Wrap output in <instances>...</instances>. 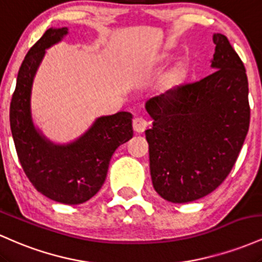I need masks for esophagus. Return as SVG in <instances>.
Returning <instances> with one entry per match:
<instances>
[{
  "mask_svg": "<svg viewBox=\"0 0 262 262\" xmlns=\"http://www.w3.org/2000/svg\"><path fill=\"white\" fill-rule=\"evenodd\" d=\"M146 127H148V122L141 117H135L133 119V129L137 133H143Z\"/></svg>",
  "mask_w": 262,
  "mask_h": 262,
  "instance_id": "obj_1",
  "label": "esophagus"
}]
</instances>
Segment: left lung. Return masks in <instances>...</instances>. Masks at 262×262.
I'll return each instance as SVG.
<instances>
[{
  "instance_id": "1",
  "label": "left lung",
  "mask_w": 262,
  "mask_h": 262,
  "mask_svg": "<svg viewBox=\"0 0 262 262\" xmlns=\"http://www.w3.org/2000/svg\"><path fill=\"white\" fill-rule=\"evenodd\" d=\"M213 73L146 101L152 186L164 200H200L224 181L250 123L245 68L229 40L213 34Z\"/></svg>"
}]
</instances>
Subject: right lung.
Returning <instances> with one entry per match:
<instances>
[{
	"label": "right lung",
	"mask_w": 262,
	"mask_h": 262,
	"mask_svg": "<svg viewBox=\"0 0 262 262\" xmlns=\"http://www.w3.org/2000/svg\"><path fill=\"white\" fill-rule=\"evenodd\" d=\"M69 34L68 27L49 28L27 53L12 96L10 123L17 155L38 192L64 204H80L100 191L113 152L133 137L129 112L98 117L77 139L56 144L35 127L32 89L47 49Z\"/></svg>",
	"instance_id": "add662e5"
}]
</instances>
